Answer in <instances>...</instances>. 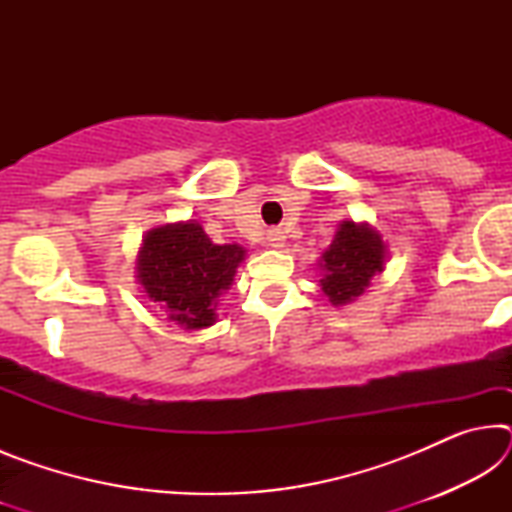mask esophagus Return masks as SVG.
I'll use <instances>...</instances> for the list:
<instances>
[{"label":"esophagus","instance_id":"obj_1","mask_svg":"<svg viewBox=\"0 0 512 512\" xmlns=\"http://www.w3.org/2000/svg\"><path fill=\"white\" fill-rule=\"evenodd\" d=\"M266 239H268V246L282 248L284 246V239H287V237H284V232L280 228H273V230H268Z\"/></svg>","mask_w":512,"mask_h":512}]
</instances>
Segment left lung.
<instances>
[{"label":"left lung","instance_id":"left-lung-1","mask_svg":"<svg viewBox=\"0 0 512 512\" xmlns=\"http://www.w3.org/2000/svg\"><path fill=\"white\" fill-rule=\"evenodd\" d=\"M386 244L368 223L343 221L334 241L320 257L323 280L320 287L334 307L357 300L370 287V280L384 271Z\"/></svg>","mask_w":512,"mask_h":512}]
</instances>
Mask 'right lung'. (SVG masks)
<instances>
[{
  "label": "right lung",
  "mask_w": 512,
  "mask_h": 512,
  "mask_svg": "<svg viewBox=\"0 0 512 512\" xmlns=\"http://www.w3.org/2000/svg\"><path fill=\"white\" fill-rule=\"evenodd\" d=\"M246 250L214 244L196 221L167 223L142 239L137 253V282L146 298L183 329L216 323L219 296L230 289Z\"/></svg>",
  "instance_id": "right-lung-1"
}]
</instances>
